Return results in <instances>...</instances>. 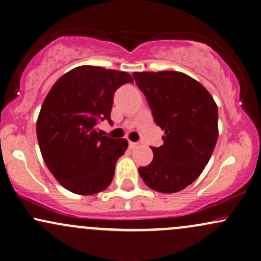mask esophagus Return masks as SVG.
I'll return each mask as SVG.
<instances>
[{
    "label": "esophagus",
    "mask_w": 261,
    "mask_h": 261,
    "mask_svg": "<svg viewBox=\"0 0 261 261\" xmlns=\"http://www.w3.org/2000/svg\"><path fill=\"white\" fill-rule=\"evenodd\" d=\"M137 146H139V143H136V142H131V141H130V142H128V147H130L131 149H134L135 147H137Z\"/></svg>",
    "instance_id": "esophagus-1"
}]
</instances>
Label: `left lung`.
Wrapping results in <instances>:
<instances>
[{"mask_svg":"<svg viewBox=\"0 0 261 261\" xmlns=\"http://www.w3.org/2000/svg\"><path fill=\"white\" fill-rule=\"evenodd\" d=\"M153 119L164 130L153 161L139 168L149 188L175 193L186 188L208 164L218 141V107L205 87L178 71L134 73Z\"/></svg>","mask_w":261,"mask_h":261,"instance_id":"1","label":"left lung"}]
</instances>
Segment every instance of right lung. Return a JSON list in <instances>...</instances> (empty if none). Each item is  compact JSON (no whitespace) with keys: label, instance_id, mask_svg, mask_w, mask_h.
<instances>
[{"label":"right lung","instance_id":"add662e5","mask_svg":"<svg viewBox=\"0 0 261 261\" xmlns=\"http://www.w3.org/2000/svg\"><path fill=\"white\" fill-rule=\"evenodd\" d=\"M133 81L125 71L81 65L59 77L46 96L36 122L37 141L47 168L70 192L87 196L111 185L128 144L102 136L97 124L112 122L115 91Z\"/></svg>","mask_w":261,"mask_h":261}]
</instances>
